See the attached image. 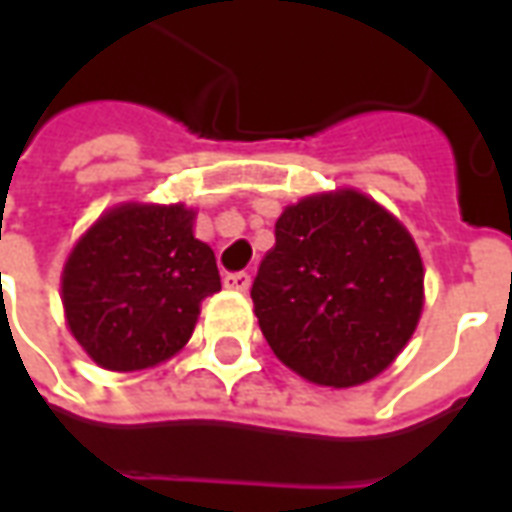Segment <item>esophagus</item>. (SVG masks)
I'll return each instance as SVG.
<instances>
[{
    "label": "esophagus",
    "mask_w": 512,
    "mask_h": 512,
    "mask_svg": "<svg viewBox=\"0 0 512 512\" xmlns=\"http://www.w3.org/2000/svg\"><path fill=\"white\" fill-rule=\"evenodd\" d=\"M224 288L227 290H235V293H246L249 285H252V277L244 274V271H238V274H224Z\"/></svg>",
    "instance_id": "obj_1"
}]
</instances>
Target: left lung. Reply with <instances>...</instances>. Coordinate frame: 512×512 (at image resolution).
Listing matches in <instances>:
<instances>
[{"label":"left lung","mask_w":512,"mask_h":512,"mask_svg":"<svg viewBox=\"0 0 512 512\" xmlns=\"http://www.w3.org/2000/svg\"><path fill=\"white\" fill-rule=\"evenodd\" d=\"M274 238L252 285L274 356L332 389L381 376L425 307V266L406 224L343 186L285 205Z\"/></svg>","instance_id":"8db88e82"}]
</instances>
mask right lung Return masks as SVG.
<instances>
[{
	"label": "right lung",
	"mask_w": 512,
	"mask_h": 512,
	"mask_svg": "<svg viewBox=\"0 0 512 512\" xmlns=\"http://www.w3.org/2000/svg\"><path fill=\"white\" fill-rule=\"evenodd\" d=\"M183 202H120L73 244L60 299L73 340L95 365L139 373L180 354L202 299L222 290L213 249Z\"/></svg>",
	"instance_id": "1"
}]
</instances>
